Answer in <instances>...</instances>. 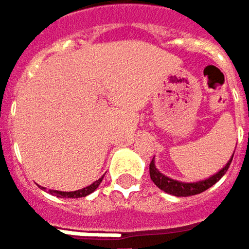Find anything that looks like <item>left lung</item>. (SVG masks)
<instances>
[{"mask_svg":"<svg viewBox=\"0 0 249 249\" xmlns=\"http://www.w3.org/2000/svg\"><path fill=\"white\" fill-rule=\"evenodd\" d=\"M234 157V154H232ZM232 157L230 159V161L222 167L220 171H217L214 176L205 178V180H200V181H193V183H184V181H178V180H173L167 176H164L163 173H160L156 164H154V159L151 160L150 163V178L153 180V183L159 187L160 190H163L164 193L176 196V197H188V196H196L200 194L205 190H208L210 187H213L222 176L227 173V170L230 167Z\"/></svg>","mask_w":249,"mask_h":249,"instance_id":"obj_1","label":"left lung"}]
</instances>
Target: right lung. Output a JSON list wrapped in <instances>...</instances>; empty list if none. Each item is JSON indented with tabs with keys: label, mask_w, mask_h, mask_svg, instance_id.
Wrapping results in <instances>:
<instances>
[{
	"label": "right lung",
	"mask_w": 249,
	"mask_h": 249,
	"mask_svg": "<svg viewBox=\"0 0 249 249\" xmlns=\"http://www.w3.org/2000/svg\"><path fill=\"white\" fill-rule=\"evenodd\" d=\"M102 180H103V176L96 180L95 183H92L90 186L85 187V188H82V190H76V191H58V190H49V193L51 194H55L56 197H66V198H80V197H86V196H89L90 193H93L99 186H100V183H102ZM44 188V187H42Z\"/></svg>",
	"instance_id": "1"
}]
</instances>
